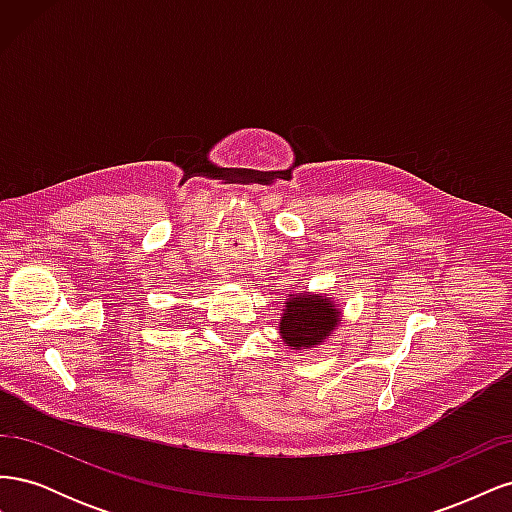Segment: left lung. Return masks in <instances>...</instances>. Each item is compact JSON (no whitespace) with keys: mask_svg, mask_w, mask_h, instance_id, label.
<instances>
[{"mask_svg":"<svg viewBox=\"0 0 512 512\" xmlns=\"http://www.w3.org/2000/svg\"><path fill=\"white\" fill-rule=\"evenodd\" d=\"M339 309L329 297L318 294H290L280 320V333L292 350L320 346L339 322Z\"/></svg>","mask_w":512,"mask_h":512,"instance_id":"obj_1","label":"left lung"}]
</instances>
